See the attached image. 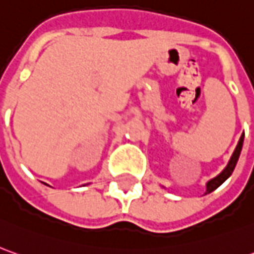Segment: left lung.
<instances>
[{
  "instance_id": "8db88e82",
  "label": "left lung",
  "mask_w": 254,
  "mask_h": 254,
  "mask_svg": "<svg viewBox=\"0 0 254 254\" xmlns=\"http://www.w3.org/2000/svg\"><path fill=\"white\" fill-rule=\"evenodd\" d=\"M243 139H245V133L241 136L239 143H238V146H236V149H235V152H233V154H232L231 160H229V163H228V166L225 167V170H223L219 176H216L215 179H212L211 181H208L205 194H209V192H212L214 190H216V188L219 187L223 181L228 179L232 173H233V170H235V166H236V163H238V160H239V156H241L242 146H243Z\"/></svg>"
}]
</instances>
